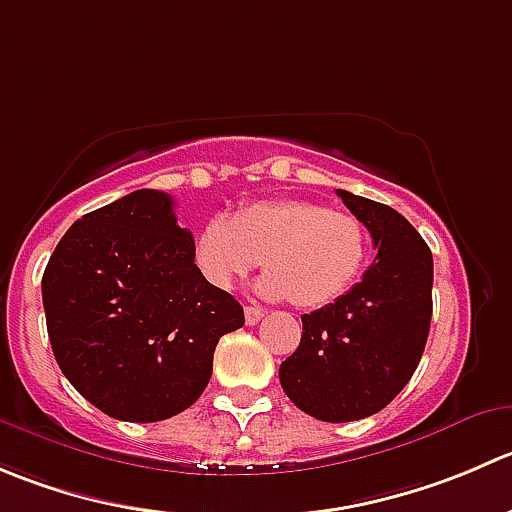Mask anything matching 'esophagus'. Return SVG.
<instances>
[{
    "label": "esophagus",
    "instance_id": "obj_1",
    "mask_svg": "<svg viewBox=\"0 0 512 512\" xmlns=\"http://www.w3.org/2000/svg\"><path fill=\"white\" fill-rule=\"evenodd\" d=\"M262 315H265V312L260 310V307H245V322L247 325H257V322L262 320Z\"/></svg>",
    "mask_w": 512,
    "mask_h": 512
}]
</instances>
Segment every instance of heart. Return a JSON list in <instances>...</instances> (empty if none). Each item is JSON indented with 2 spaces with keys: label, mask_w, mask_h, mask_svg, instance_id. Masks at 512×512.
<instances>
[{
  "label": "heart",
  "mask_w": 512,
  "mask_h": 512,
  "mask_svg": "<svg viewBox=\"0 0 512 512\" xmlns=\"http://www.w3.org/2000/svg\"><path fill=\"white\" fill-rule=\"evenodd\" d=\"M197 270L210 285L230 290L260 262L267 272L257 292L290 300L302 310L345 295L367 260V230L360 217L312 200H260L212 217L192 245Z\"/></svg>",
  "instance_id": "heart-1"
}]
</instances>
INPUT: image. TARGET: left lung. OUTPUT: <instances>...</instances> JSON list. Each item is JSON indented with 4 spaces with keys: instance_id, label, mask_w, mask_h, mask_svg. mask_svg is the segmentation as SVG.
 Returning <instances> with one entry per match:
<instances>
[{
    "instance_id": "obj_1",
    "label": "left lung",
    "mask_w": 512,
    "mask_h": 512,
    "mask_svg": "<svg viewBox=\"0 0 512 512\" xmlns=\"http://www.w3.org/2000/svg\"><path fill=\"white\" fill-rule=\"evenodd\" d=\"M377 247L350 292L302 315L297 350L280 365L287 398L325 423L380 413L408 385L433 317V252L393 207L337 190Z\"/></svg>"
}]
</instances>
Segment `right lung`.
<instances>
[{"label": "right lung", "instance_id": "1", "mask_svg": "<svg viewBox=\"0 0 512 512\" xmlns=\"http://www.w3.org/2000/svg\"><path fill=\"white\" fill-rule=\"evenodd\" d=\"M175 200L137 190L74 222L42 277L59 370L109 418L157 423L190 408L242 305L197 270Z\"/></svg>", "mask_w": 512, "mask_h": 512}]
</instances>
